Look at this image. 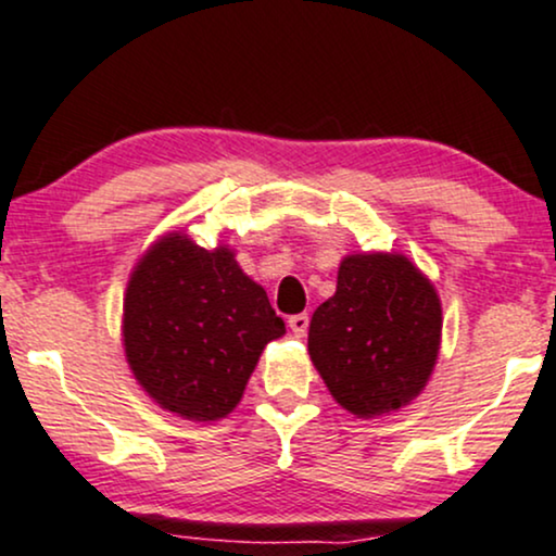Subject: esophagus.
Returning <instances> with one entry per match:
<instances>
[{
    "label": "esophagus",
    "instance_id": "esophagus-1",
    "mask_svg": "<svg viewBox=\"0 0 556 556\" xmlns=\"http://www.w3.org/2000/svg\"><path fill=\"white\" fill-rule=\"evenodd\" d=\"M289 328L296 338H304L306 330H309V315L306 312H302V315H293L289 317Z\"/></svg>",
    "mask_w": 556,
    "mask_h": 556
}]
</instances>
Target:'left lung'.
<instances>
[{
  "label": "left lung",
  "mask_w": 556,
  "mask_h": 556,
  "mask_svg": "<svg viewBox=\"0 0 556 556\" xmlns=\"http://www.w3.org/2000/svg\"><path fill=\"white\" fill-rule=\"evenodd\" d=\"M434 286L401 254H351L336 296L309 323V356L330 395L356 416L414 401L440 351Z\"/></svg>",
  "instance_id": "1"
}]
</instances>
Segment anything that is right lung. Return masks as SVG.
I'll use <instances>...</instances> for the list:
<instances>
[{"label": "right lung", "instance_id": "add662e5", "mask_svg": "<svg viewBox=\"0 0 556 556\" xmlns=\"http://www.w3.org/2000/svg\"><path fill=\"white\" fill-rule=\"evenodd\" d=\"M286 332L263 286L226 247L172 233L150 250L124 296V351L166 410L198 421L231 414L260 354Z\"/></svg>", "mask_w": 556, "mask_h": 556}]
</instances>
